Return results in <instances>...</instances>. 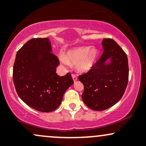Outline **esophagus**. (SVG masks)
<instances>
[{
	"instance_id": "obj_1",
	"label": "esophagus",
	"mask_w": 146,
	"mask_h": 146,
	"mask_svg": "<svg viewBox=\"0 0 146 146\" xmlns=\"http://www.w3.org/2000/svg\"><path fill=\"white\" fill-rule=\"evenodd\" d=\"M72 78H73V81H74V82L78 80V77H77V75H75V74H72Z\"/></svg>"
}]
</instances>
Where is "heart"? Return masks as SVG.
<instances>
[{"label":"heart","mask_w":146,"mask_h":146,"mask_svg":"<svg viewBox=\"0 0 146 146\" xmlns=\"http://www.w3.org/2000/svg\"><path fill=\"white\" fill-rule=\"evenodd\" d=\"M99 56L96 48L83 46L68 50L66 55L61 54L60 60L63 64H75V68L80 73H86L94 66Z\"/></svg>","instance_id":"1"}]
</instances>
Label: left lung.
Here are the masks:
<instances>
[{
    "mask_svg": "<svg viewBox=\"0 0 146 146\" xmlns=\"http://www.w3.org/2000/svg\"><path fill=\"white\" fill-rule=\"evenodd\" d=\"M100 60L89 71L78 77L84 86L83 102L97 111L108 109L119 101L128 82V58L123 50L110 38L103 39Z\"/></svg>",
    "mask_w": 146,
    "mask_h": 146,
    "instance_id": "left-lung-1",
    "label": "left lung"
}]
</instances>
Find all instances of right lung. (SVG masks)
Wrapping results in <instances>:
<instances>
[{"label":"right lung","instance_id":"add662e5","mask_svg":"<svg viewBox=\"0 0 146 146\" xmlns=\"http://www.w3.org/2000/svg\"><path fill=\"white\" fill-rule=\"evenodd\" d=\"M48 38H33L16 53L13 80L18 96L38 111H53L59 107L65 91L73 84L69 73H56L58 58L52 53Z\"/></svg>","mask_w":146,"mask_h":146}]
</instances>
